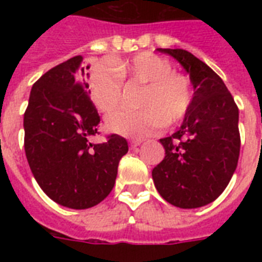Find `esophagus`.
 Listing matches in <instances>:
<instances>
[{"instance_id":"obj_1","label":"esophagus","mask_w":262,"mask_h":262,"mask_svg":"<svg viewBox=\"0 0 262 262\" xmlns=\"http://www.w3.org/2000/svg\"><path fill=\"white\" fill-rule=\"evenodd\" d=\"M143 143V140H132L130 141V147L132 148H136V147H139L140 144Z\"/></svg>"}]
</instances>
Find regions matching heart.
<instances>
[{
    "instance_id": "obj_1",
    "label": "heart",
    "mask_w": 262,
    "mask_h": 262,
    "mask_svg": "<svg viewBox=\"0 0 262 262\" xmlns=\"http://www.w3.org/2000/svg\"><path fill=\"white\" fill-rule=\"evenodd\" d=\"M95 62L88 76L91 100L100 113L108 114L122 100V80L143 84L139 110H121L106 119V127L117 135L143 139L164 125H175L193 104L189 77L172 71V63L155 53L144 51L130 59Z\"/></svg>"
}]
</instances>
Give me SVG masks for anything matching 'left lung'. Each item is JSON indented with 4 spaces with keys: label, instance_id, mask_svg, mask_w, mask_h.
<instances>
[{
    "label": "left lung",
    "instance_id": "8db88e82",
    "mask_svg": "<svg viewBox=\"0 0 262 262\" xmlns=\"http://www.w3.org/2000/svg\"><path fill=\"white\" fill-rule=\"evenodd\" d=\"M158 50L182 65L194 94L181 127L160 139L166 156L152 170V178L159 194L174 207H204L223 193L235 171L239 111L223 80L207 63L182 49Z\"/></svg>",
    "mask_w": 262,
    "mask_h": 262
}]
</instances>
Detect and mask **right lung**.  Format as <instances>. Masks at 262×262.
Here are the masks:
<instances>
[{
  "mask_svg": "<svg viewBox=\"0 0 262 262\" xmlns=\"http://www.w3.org/2000/svg\"><path fill=\"white\" fill-rule=\"evenodd\" d=\"M81 62L83 57L76 55L46 72L32 85L24 113L31 171L53 201L72 209L98 205L110 194L119 160L129 149L118 135L91 144V137L99 135L100 117Z\"/></svg>",
  "mask_w": 262,
  "mask_h": 262,
  "instance_id": "add662e5",
  "label": "right lung"
}]
</instances>
